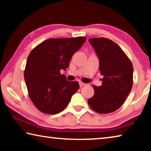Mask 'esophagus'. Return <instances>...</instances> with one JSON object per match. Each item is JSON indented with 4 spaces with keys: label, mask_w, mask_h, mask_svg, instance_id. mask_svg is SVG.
I'll use <instances>...</instances> for the list:
<instances>
[{
    "label": "esophagus",
    "mask_w": 151,
    "mask_h": 151,
    "mask_svg": "<svg viewBox=\"0 0 151 151\" xmlns=\"http://www.w3.org/2000/svg\"><path fill=\"white\" fill-rule=\"evenodd\" d=\"M79 85H80V87H83V86H86V84L83 83H81V82H80V83H79Z\"/></svg>",
    "instance_id": "1"
}]
</instances>
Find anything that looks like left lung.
Masks as SVG:
<instances>
[{"label": "left lung", "instance_id": "8db88e82", "mask_svg": "<svg viewBox=\"0 0 151 151\" xmlns=\"http://www.w3.org/2000/svg\"><path fill=\"white\" fill-rule=\"evenodd\" d=\"M99 60L103 75L102 85L93 86L94 94L88 105L96 112L107 114L116 111L131 93L133 84V66L121 47L105 38L88 40Z\"/></svg>", "mask_w": 151, "mask_h": 151}]
</instances>
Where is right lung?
I'll return each instance as SVG.
<instances>
[{
  "instance_id": "obj_1",
  "label": "right lung",
  "mask_w": 151,
  "mask_h": 151,
  "mask_svg": "<svg viewBox=\"0 0 151 151\" xmlns=\"http://www.w3.org/2000/svg\"><path fill=\"white\" fill-rule=\"evenodd\" d=\"M86 39L84 37L50 39L30 52L24 73V81L30 100L40 112L59 113L78 91V82L68 81L60 71L69 66L73 55Z\"/></svg>"
}]
</instances>
